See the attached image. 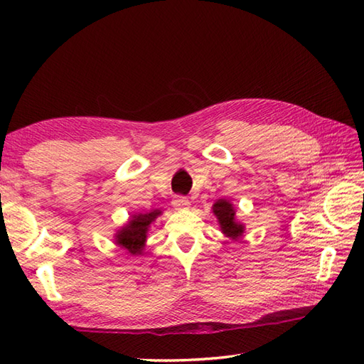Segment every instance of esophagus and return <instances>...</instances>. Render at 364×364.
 <instances>
[{
	"mask_svg": "<svg viewBox=\"0 0 364 364\" xmlns=\"http://www.w3.org/2000/svg\"><path fill=\"white\" fill-rule=\"evenodd\" d=\"M172 205H173L175 210H188L189 205H191V202H189V200H188L186 197H183V196H176V197L173 198Z\"/></svg>",
	"mask_w": 364,
	"mask_h": 364,
	"instance_id": "34e87169",
	"label": "esophagus"
}]
</instances>
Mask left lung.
<instances>
[{"label": "left lung", "mask_w": 364, "mask_h": 364, "mask_svg": "<svg viewBox=\"0 0 364 364\" xmlns=\"http://www.w3.org/2000/svg\"><path fill=\"white\" fill-rule=\"evenodd\" d=\"M213 213L215 214V218H218V220L220 223L222 231L227 236L239 237L242 235L244 227L241 225V223L236 222L233 205L227 202V200H219V202H215L213 205Z\"/></svg>", "instance_id": "8db88e82"}]
</instances>
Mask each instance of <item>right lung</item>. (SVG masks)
<instances>
[{"instance_id": "right-lung-1", "label": "right lung", "mask_w": 364, "mask_h": 364, "mask_svg": "<svg viewBox=\"0 0 364 364\" xmlns=\"http://www.w3.org/2000/svg\"><path fill=\"white\" fill-rule=\"evenodd\" d=\"M161 215L159 210H154L146 214H134L131 220L125 227L119 230L115 235V242H117L122 249L128 250L133 255H139L144 249L145 239H146V230H149L150 223Z\"/></svg>"}]
</instances>
